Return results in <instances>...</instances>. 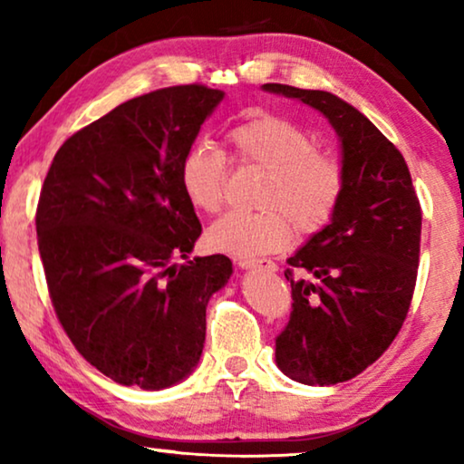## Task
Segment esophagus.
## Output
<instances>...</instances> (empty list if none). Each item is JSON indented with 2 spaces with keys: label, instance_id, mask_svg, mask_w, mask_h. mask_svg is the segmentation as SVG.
Masks as SVG:
<instances>
[{
  "label": "esophagus",
  "instance_id": "esophagus-1",
  "mask_svg": "<svg viewBox=\"0 0 464 464\" xmlns=\"http://www.w3.org/2000/svg\"><path fill=\"white\" fill-rule=\"evenodd\" d=\"M237 264L240 268H262L268 272L278 270V266L272 262V259H266V257H237Z\"/></svg>",
  "mask_w": 464,
  "mask_h": 464
}]
</instances>
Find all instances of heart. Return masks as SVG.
Here are the masks:
<instances>
[{
	"instance_id": "1",
	"label": "heart",
	"mask_w": 464,
	"mask_h": 464,
	"mask_svg": "<svg viewBox=\"0 0 464 464\" xmlns=\"http://www.w3.org/2000/svg\"><path fill=\"white\" fill-rule=\"evenodd\" d=\"M227 141L245 167L268 175L257 213H227L207 232L215 251L238 257L285 251L300 234H316L335 218L346 194L340 158L316 151L314 139L275 113H256L232 126ZM226 158L207 143L186 151L179 167L183 194L196 211L218 213L226 200Z\"/></svg>"
}]
</instances>
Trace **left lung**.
I'll return each mask as SVG.
<instances>
[{"mask_svg":"<svg viewBox=\"0 0 464 464\" xmlns=\"http://www.w3.org/2000/svg\"><path fill=\"white\" fill-rule=\"evenodd\" d=\"M325 116L342 141L346 194L332 224L294 257L291 314L276 365L302 384L346 382L392 344L408 316L420 259L422 211L401 151L332 92L264 84Z\"/></svg>","mask_w":464,"mask_h":464,"instance_id":"8db88e82","label":"left lung"}]
</instances>
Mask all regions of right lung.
<instances>
[{"label":"right lung","instance_id":"1","mask_svg":"<svg viewBox=\"0 0 464 464\" xmlns=\"http://www.w3.org/2000/svg\"><path fill=\"white\" fill-rule=\"evenodd\" d=\"M224 99L205 84L118 105L56 151L35 211L56 319L75 351L124 386L160 391L198 363L226 256L186 259L202 227L179 167Z\"/></svg>","mask_w":464,"mask_h":464}]
</instances>
